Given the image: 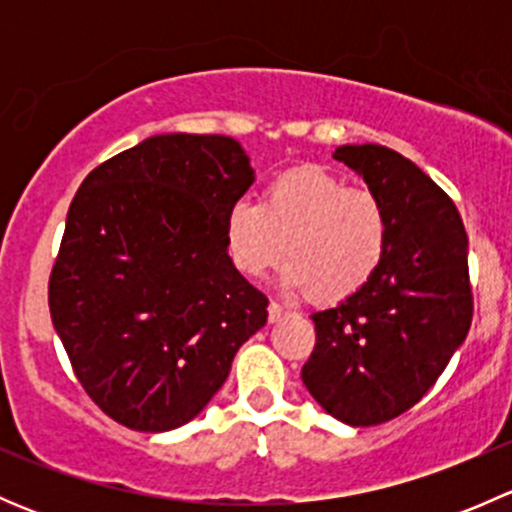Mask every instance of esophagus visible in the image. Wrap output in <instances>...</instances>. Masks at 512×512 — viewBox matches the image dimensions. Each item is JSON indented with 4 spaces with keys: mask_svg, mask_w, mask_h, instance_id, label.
I'll use <instances>...</instances> for the list:
<instances>
[{
    "mask_svg": "<svg viewBox=\"0 0 512 512\" xmlns=\"http://www.w3.org/2000/svg\"><path fill=\"white\" fill-rule=\"evenodd\" d=\"M285 317H287L285 307H282V304H277V302H270V307H267V319H270L272 324H277L280 319H285Z\"/></svg>",
    "mask_w": 512,
    "mask_h": 512,
    "instance_id": "1",
    "label": "esophagus"
}]
</instances>
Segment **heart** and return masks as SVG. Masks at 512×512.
<instances>
[{
	"mask_svg": "<svg viewBox=\"0 0 512 512\" xmlns=\"http://www.w3.org/2000/svg\"><path fill=\"white\" fill-rule=\"evenodd\" d=\"M223 232L240 275L257 280L285 250L289 262L280 285L337 302L359 292L379 270L389 218L371 190L344 188L319 165H297L267 180L262 203L235 200Z\"/></svg>",
	"mask_w": 512,
	"mask_h": 512,
	"instance_id": "heart-1",
	"label": "heart"
}]
</instances>
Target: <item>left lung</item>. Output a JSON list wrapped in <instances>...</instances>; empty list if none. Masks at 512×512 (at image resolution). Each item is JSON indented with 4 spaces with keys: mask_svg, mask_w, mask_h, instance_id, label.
I'll return each instance as SVG.
<instances>
[{
    "mask_svg": "<svg viewBox=\"0 0 512 512\" xmlns=\"http://www.w3.org/2000/svg\"><path fill=\"white\" fill-rule=\"evenodd\" d=\"M334 160L384 203L389 242L359 292L312 314L302 381L337 421L376 426L418 404L466 342L468 235L453 200L401 153L364 143L339 146Z\"/></svg>",
    "mask_w": 512,
    "mask_h": 512,
    "instance_id": "obj_1",
    "label": "left lung"
}]
</instances>
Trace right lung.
<instances>
[{"instance_id":"right-lung-1","label":"right lung","mask_w":512,"mask_h":512,"mask_svg":"<svg viewBox=\"0 0 512 512\" xmlns=\"http://www.w3.org/2000/svg\"><path fill=\"white\" fill-rule=\"evenodd\" d=\"M255 183L230 136L160 133L91 170L49 280L56 334L113 421L163 433L193 421L267 322L232 265L225 213Z\"/></svg>"}]
</instances>
